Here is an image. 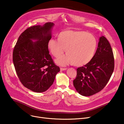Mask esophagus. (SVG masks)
Wrapping results in <instances>:
<instances>
[{"mask_svg":"<svg viewBox=\"0 0 124 124\" xmlns=\"http://www.w3.org/2000/svg\"><path fill=\"white\" fill-rule=\"evenodd\" d=\"M67 68H60V70L61 71H64V70H66Z\"/></svg>","mask_w":124,"mask_h":124,"instance_id":"esophagus-1","label":"esophagus"}]
</instances>
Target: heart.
Returning a JSON list of instances; mask_svg holds the SVG:
<instances>
[{
	"label": "heart",
	"instance_id": "1",
	"mask_svg": "<svg viewBox=\"0 0 124 124\" xmlns=\"http://www.w3.org/2000/svg\"><path fill=\"white\" fill-rule=\"evenodd\" d=\"M97 40L92 34L82 31H64L58 35L57 40L51 39L47 44L51 53L59 58L64 53L67 55L56 61L61 66L73 64L76 66H82L93 59L97 47Z\"/></svg>",
	"mask_w": 124,
	"mask_h": 124
}]
</instances>
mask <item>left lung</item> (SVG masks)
Returning <instances> with one entry per match:
<instances>
[{"instance_id":"1","label":"left lung","mask_w":124,"mask_h":124,"mask_svg":"<svg viewBox=\"0 0 124 124\" xmlns=\"http://www.w3.org/2000/svg\"><path fill=\"white\" fill-rule=\"evenodd\" d=\"M114 57L108 40L100 38L98 47L89 63L77 69L73 85L80 94L88 96L101 90L108 82L114 70Z\"/></svg>"}]
</instances>
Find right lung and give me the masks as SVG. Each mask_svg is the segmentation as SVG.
<instances>
[{
    "instance_id": "add662e5",
    "label": "right lung",
    "mask_w": 124,
    "mask_h": 124,
    "mask_svg": "<svg viewBox=\"0 0 124 124\" xmlns=\"http://www.w3.org/2000/svg\"><path fill=\"white\" fill-rule=\"evenodd\" d=\"M54 25L50 22L28 28L19 36L13 51V62L19 80L36 93L46 91L60 71L47 46Z\"/></svg>"
}]
</instances>
